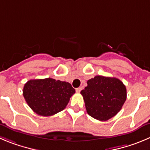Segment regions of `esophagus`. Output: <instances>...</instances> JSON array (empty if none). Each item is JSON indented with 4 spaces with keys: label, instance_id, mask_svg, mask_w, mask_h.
Instances as JSON below:
<instances>
[{
    "label": "esophagus",
    "instance_id": "esophagus-1",
    "mask_svg": "<svg viewBox=\"0 0 150 150\" xmlns=\"http://www.w3.org/2000/svg\"><path fill=\"white\" fill-rule=\"evenodd\" d=\"M81 89H82L81 87H78V88H77V89H75V90H76L77 92H81Z\"/></svg>",
    "mask_w": 150,
    "mask_h": 150
}]
</instances>
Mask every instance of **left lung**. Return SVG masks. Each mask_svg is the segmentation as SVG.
Returning <instances> with one entry per match:
<instances>
[{
	"label": "left lung",
	"instance_id": "8db88e82",
	"mask_svg": "<svg viewBox=\"0 0 150 150\" xmlns=\"http://www.w3.org/2000/svg\"><path fill=\"white\" fill-rule=\"evenodd\" d=\"M86 112L91 117L105 121L114 117L127 99V89L119 79L97 75L88 80L81 92Z\"/></svg>",
	"mask_w": 150,
	"mask_h": 150
}]
</instances>
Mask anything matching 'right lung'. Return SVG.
Here are the masks:
<instances>
[{"mask_svg":"<svg viewBox=\"0 0 150 150\" xmlns=\"http://www.w3.org/2000/svg\"><path fill=\"white\" fill-rule=\"evenodd\" d=\"M75 92L68 82L50 78L29 80L23 89L29 107L36 114L46 117L64 110Z\"/></svg>","mask_w":150,"mask_h":150,"instance_id":"right-lung-1","label":"right lung"}]
</instances>
